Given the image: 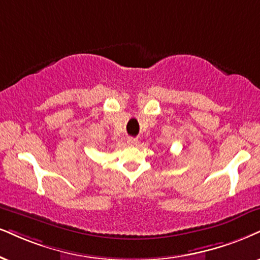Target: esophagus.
Listing matches in <instances>:
<instances>
[{
  "instance_id": "1",
  "label": "esophagus",
  "mask_w": 260,
  "mask_h": 260,
  "mask_svg": "<svg viewBox=\"0 0 260 260\" xmlns=\"http://www.w3.org/2000/svg\"><path fill=\"white\" fill-rule=\"evenodd\" d=\"M127 145H129V146H137V145H139V140L133 139V137H129V139H127Z\"/></svg>"
}]
</instances>
